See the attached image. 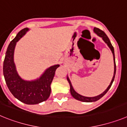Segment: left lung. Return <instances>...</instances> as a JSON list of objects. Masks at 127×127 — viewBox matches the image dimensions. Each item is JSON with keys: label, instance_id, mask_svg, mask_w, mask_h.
<instances>
[{"label": "left lung", "instance_id": "1", "mask_svg": "<svg viewBox=\"0 0 127 127\" xmlns=\"http://www.w3.org/2000/svg\"><path fill=\"white\" fill-rule=\"evenodd\" d=\"M94 32L95 33H97L98 35V36L101 37L102 38V39L105 41V43H107V44L108 45V46L109 47V48L111 50L112 53H113V58H114V76H113V79H112L111 82V83H110L109 86L107 87V88L104 91V92L102 93L100 95H98V96H96V97H84V96H82V95H79V94H77V92H75V90H74L73 87L72 86L71 83H70V80H69V77H67V81L69 82V85H70V94H71L72 96L74 97V98H76V100H80V101L82 102H95L99 100L100 98H101L102 97L105 95L106 93L108 92V90H109V88H111V86L112 84L113 83V81L114 79V77H115V74H116V63H115V57H114V48L112 46L111 43V41H110L109 39L108 38V37L107 36V35L105 34V32L102 30H101L100 29H98V28L95 27L94 29Z\"/></svg>", "mask_w": 127, "mask_h": 127}]
</instances>
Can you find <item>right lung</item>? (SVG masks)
<instances>
[{
    "instance_id": "add662e5",
    "label": "right lung",
    "mask_w": 127,
    "mask_h": 127,
    "mask_svg": "<svg viewBox=\"0 0 127 127\" xmlns=\"http://www.w3.org/2000/svg\"><path fill=\"white\" fill-rule=\"evenodd\" d=\"M29 29L20 30L11 41L5 53L3 72L5 83L14 97L27 104H37L45 101L51 94V84L59 65L48 68L39 79L33 81H24L18 76L13 61V55L16 42L25 34Z\"/></svg>"
}]
</instances>
